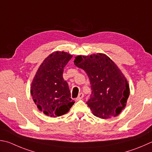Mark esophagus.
Returning <instances> with one entry per match:
<instances>
[{
    "instance_id": "esophagus-1",
    "label": "esophagus",
    "mask_w": 152,
    "mask_h": 152,
    "mask_svg": "<svg viewBox=\"0 0 152 152\" xmlns=\"http://www.w3.org/2000/svg\"><path fill=\"white\" fill-rule=\"evenodd\" d=\"M83 97H84V94L82 93V92L78 94V96L76 98V100H82V98H83Z\"/></svg>"
}]
</instances>
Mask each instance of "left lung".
Segmentation results:
<instances>
[{"label":"left lung","mask_w":152,"mask_h":152,"mask_svg":"<svg viewBox=\"0 0 152 152\" xmlns=\"http://www.w3.org/2000/svg\"><path fill=\"white\" fill-rule=\"evenodd\" d=\"M74 64L90 79L92 94L87 104L93 114L102 119L119 115L126 106L129 87L117 65L102 53L76 56Z\"/></svg>","instance_id":"1"}]
</instances>
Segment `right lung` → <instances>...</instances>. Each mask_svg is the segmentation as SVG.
Listing matches in <instances>:
<instances>
[{
	"instance_id": "obj_1",
	"label": "right lung",
	"mask_w": 152,
	"mask_h": 152,
	"mask_svg": "<svg viewBox=\"0 0 152 152\" xmlns=\"http://www.w3.org/2000/svg\"><path fill=\"white\" fill-rule=\"evenodd\" d=\"M72 55L56 51L44 60L32 80L30 94L38 109L50 117L60 116L74 104L68 83L63 78L64 67Z\"/></svg>"
}]
</instances>
